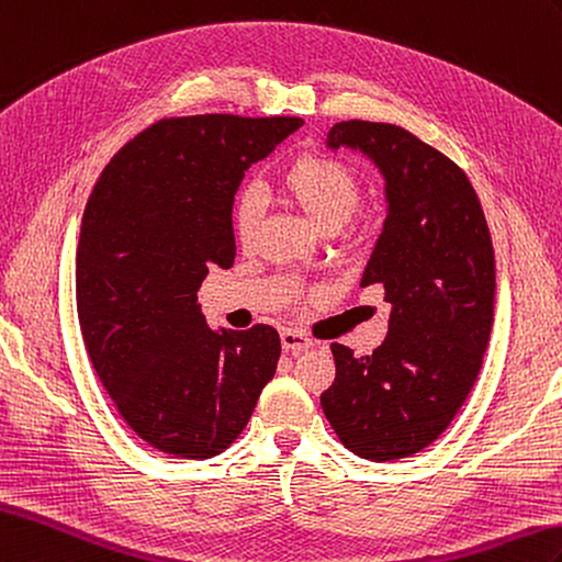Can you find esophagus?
Segmentation results:
<instances>
[{
    "label": "esophagus",
    "mask_w": 562,
    "mask_h": 562,
    "mask_svg": "<svg viewBox=\"0 0 562 562\" xmlns=\"http://www.w3.org/2000/svg\"><path fill=\"white\" fill-rule=\"evenodd\" d=\"M280 342H282V349L292 351V355H302V351H306L313 345L306 335L296 333V330H282Z\"/></svg>",
    "instance_id": "1"
}]
</instances>
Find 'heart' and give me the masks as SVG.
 <instances>
[{
    "instance_id": "1",
    "label": "heart",
    "mask_w": 562,
    "mask_h": 562,
    "mask_svg": "<svg viewBox=\"0 0 562 562\" xmlns=\"http://www.w3.org/2000/svg\"><path fill=\"white\" fill-rule=\"evenodd\" d=\"M282 189L321 232L340 229L361 201V184L355 169L325 155H304L302 160H296L284 172ZM258 217V191L251 187L239 191L232 205L234 237L249 241Z\"/></svg>"
}]
</instances>
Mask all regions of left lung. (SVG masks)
Wrapping results in <instances>:
<instances>
[{
    "label": "left lung",
    "mask_w": 562,
    "mask_h": 562,
    "mask_svg": "<svg viewBox=\"0 0 562 562\" xmlns=\"http://www.w3.org/2000/svg\"><path fill=\"white\" fill-rule=\"evenodd\" d=\"M325 143L363 153L385 179L361 286L381 284L393 311L373 355L330 345L337 373L321 404L347 450L393 462L428 448L476 383L493 328L491 232L462 169L402 126L349 120Z\"/></svg>",
    "instance_id": "1"
}]
</instances>
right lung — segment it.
Instances as JSON below:
<instances>
[{
    "label": "right lung",
    "instance_id": "add662e5",
    "mask_svg": "<svg viewBox=\"0 0 562 562\" xmlns=\"http://www.w3.org/2000/svg\"><path fill=\"white\" fill-rule=\"evenodd\" d=\"M304 120L195 114L160 120L114 155L90 193L76 249L88 357L124 422L155 450L215 458L276 375L270 325L211 330L207 268H232V205L244 172Z\"/></svg>",
    "mask_w": 562,
    "mask_h": 562
}]
</instances>
